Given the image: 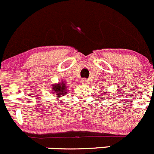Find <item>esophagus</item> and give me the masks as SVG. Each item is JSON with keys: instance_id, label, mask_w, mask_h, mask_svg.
Segmentation results:
<instances>
[{"instance_id": "esophagus-1", "label": "esophagus", "mask_w": 154, "mask_h": 154, "mask_svg": "<svg viewBox=\"0 0 154 154\" xmlns=\"http://www.w3.org/2000/svg\"><path fill=\"white\" fill-rule=\"evenodd\" d=\"M81 83L83 85H86L87 83H88V80H86V79H81Z\"/></svg>"}]
</instances>
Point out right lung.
<instances>
[{
  "mask_svg": "<svg viewBox=\"0 0 154 154\" xmlns=\"http://www.w3.org/2000/svg\"><path fill=\"white\" fill-rule=\"evenodd\" d=\"M52 88L53 94H55L57 97H62L67 93V86L64 81H62L57 84H53Z\"/></svg>",
  "mask_w": 154,
  "mask_h": 154,
  "instance_id": "right-lung-1",
  "label": "right lung"
}]
</instances>
